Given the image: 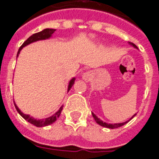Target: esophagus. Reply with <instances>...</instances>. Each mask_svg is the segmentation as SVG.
Listing matches in <instances>:
<instances>
[{"label": "esophagus", "mask_w": 159, "mask_h": 159, "mask_svg": "<svg viewBox=\"0 0 159 159\" xmlns=\"http://www.w3.org/2000/svg\"><path fill=\"white\" fill-rule=\"evenodd\" d=\"M82 77H83V79L84 80V81L89 82V81H90V79L92 78V73L90 72V71H87V72H85V73L83 74Z\"/></svg>", "instance_id": "esophagus-1"}]
</instances>
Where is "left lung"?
Returning a JSON list of instances; mask_svg holds the SVG:
<instances>
[{
	"mask_svg": "<svg viewBox=\"0 0 159 159\" xmlns=\"http://www.w3.org/2000/svg\"><path fill=\"white\" fill-rule=\"evenodd\" d=\"M129 43H130L131 46H133L134 48H136V49H137V46H136V44H134L133 43H130V42H129ZM92 115H93V118H94L95 121L97 122L98 124L99 125H101V126H103V127H106V128H109V129H115V128H118V127H120V126H122V125H125L127 122H129L131 120V119L133 118L134 116H136V114H135L129 120H127V121L125 122H123V123H116V124H108V123H106V122H103V120H101L100 119L98 118V116H96L93 114V113H92Z\"/></svg>",
	"mask_w": 159,
	"mask_h": 159,
	"instance_id": "left-lung-1",
	"label": "left lung"
}]
</instances>
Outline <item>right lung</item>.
I'll return each mask as SVG.
<instances>
[{
	"mask_svg": "<svg viewBox=\"0 0 159 159\" xmlns=\"http://www.w3.org/2000/svg\"><path fill=\"white\" fill-rule=\"evenodd\" d=\"M56 31V29H45L42 30L41 32H39V33H36L34 34L31 35L30 37L27 39V40L24 42V43L22 44V46L20 47L19 50H18V52H17V57L18 56V55L20 54V51L22 50L23 47L27 46V45H29L30 43H34V42H36V41H39V40H44V39H50L51 38L52 34L55 33ZM75 80L76 78L73 77V78H71L70 81L69 82V84H68V89H67V92L70 91V89H71V87L73 86L74 83H75ZM15 104V107H16V109L17 110V112L19 113V115L23 119H25L29 123H31L33 124L35 126H37V127H43V126H47V125H50L53 124L54 122L56 121V120L59 118V116L61 114V111H62V109H63V105H62L57 112H56L53 116H50V117H48V118H45V119H41V120H37V119L34 118V117H32L30 116L29 115H25V114H23L21 110L19 109V108L17 106V104L14 103Z\"/></svg>",
	"mask_w": 159,
	"mask_h": 159,
	"instance_id": "1",
	"label": "right lung"
}]
</instances>
